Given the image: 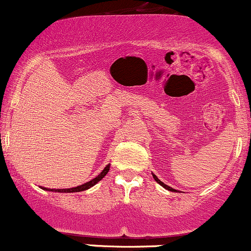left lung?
<instances>
[{
  "mask_svg": "<svg viewBox=\"0 0 251 251\" xmlns=\"http://www.w3.org/2000/svg\"><path fill=\"white\" fill-rule=\"evenodd\" d=\"M153 178H154V180H155V181H157V183H159V184H160V185H162V186H163V188H165L166 190H170V191H176V190H175V189L170 188V186H168V185H166V184H164V183H163V181H160L159 179H158V178H157V176H154V175H153Z\"/></svg>",
  "mask_w": 251,
  "mask_h": 251,
  "instance_id": "obj_1",
  "label": "left lung"
}]
</instances>
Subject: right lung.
Masks as SVG:
<instances>
[{"instance_id":"obj_1","label":"right lung","mask_w":251,"mask_h":251,"mask_svg":"<svg viewBox=\"0 0 251 251\" xmlns=\"http://www.w3.org/2000/svg\"><path fill=\"white\" fill-rule=\"evenodd\" d=\"M108 171H109V164L107 166H106L105 169L102 170L101 174L98 175V177L93 178V179L87 181V183L82 184V185H79V186H76V188H71V189H55V190H54V189L50 190V191H56V192H80V191H85V190H87L89 188H92L93 185H96L98 181L101 180L102 178L105 177L106 175H107ZM43 189H45V188H43ZM46 190H47V189H46Z\"/></svg>"}]
</instances>
